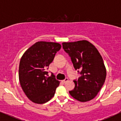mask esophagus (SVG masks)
<instances>
[{
	"label": "esophagus",
	"mask_w": 121,
	"mask_h": 121,
	"mask_svg": "<svg viewBox=\"0 0 121 121\" xmlns=\"http://www.w3.org/2000/svg\"><path fill=\"white\" fill-rule=\"evenodd\" d=\"M68 81H69V78H65V79L63 80L62 81V82H63L64 83H66L67 82H68Z\"/></svg>",
	"instance_id": "obj_1"
}]
</instances>
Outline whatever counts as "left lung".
Returning <instances> with one entry per match:
<instances>
[{
    "label": "left lung",
    "instance_id": "8db88e82",
    "mask_svg": "<svg viewBox=\"0 0 121 121\" xmlns=\"http://www.w3.org/2000/svg\"><path fill=\"white\" fill-rule=\"evenodd\" d=\"M74 68L81 75L73 81L75 87L70 95L80 102L93 99L104 85L106 71L102 57L96 48L86 40L62 44Z\"/></svg>",
    "mask_w": 121,
    "mask_h": 121
}]
</instances>
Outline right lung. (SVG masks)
Segmentation results:
<instances>
[{"label":"right lung","mask_w":121,"mask_h":121,"mask_svg":"<svg viewBox=\"0 0 121 121\" xmlns=\"http://www.w3.org/2000/svg\"><path fill=\"white\" fill-rule=\"evenodd\" d=\"M61 47L58 43L37 42L21 58L19 67L21 86L28 99L35 104L49 101L59 86L55 75L52 73L48 77L47 70Z\"/></svg>","instance_id":"1"}]
</instances>
